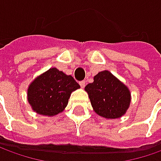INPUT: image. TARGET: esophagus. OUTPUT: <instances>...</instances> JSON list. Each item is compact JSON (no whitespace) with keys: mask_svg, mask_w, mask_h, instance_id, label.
<instances>
[{"mask_svg":"<svg viewBox=\"0 0 161 161\" xmlns=\"http://www.w3.org/2000/svg\"><path fill=\"white\" fill-rule=\"evenodd\" d=\"M79 83H80V87H81L82 89H83L84 87H85V85H86V82H85V80H81V81H80Z\"/></svg>","mask_w":161,"mask_h":161,"instance_id":"1","label":"esophagus"}]
</instances>
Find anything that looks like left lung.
Listing matches in <instances>:
<instances>
[{
	"instance_id": "8db88e82",
	"label": "left lung",
	"mask_w": 161,
	"mask_h": 161,
	"mask_svg": "<svg viewBox=\"0 0 161 161\" xmlns=\"http://www.w3.org/2000/svg\"><path fill=\"white\" fill-rule=\"evenodd\" d=\"M93 110L107 119L120 118L125 115L131 103V92L110 71H99L92 83L85 87Z\"/></svg>"
}]
</instances>
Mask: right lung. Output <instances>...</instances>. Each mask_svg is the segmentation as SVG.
I'll return each instance as SVG.
<instances>
[{
  "instance_id": "1",
  "label": "right lung",
  "mask_w": 161,
  "mask_h": 161,
  "mask_svg": "<svg viewBox=\"0 0 161 161\" xmlns=\"http://www.w3.org/2000/svg\"><path fill=\"white\" fill-rule=\"evenodd\" d=\"M80 86L71 75L50 68L35 79L28 88V104L36 113L53 116L62 113L74 90Z\"/></svg>"
}]
</instances>
